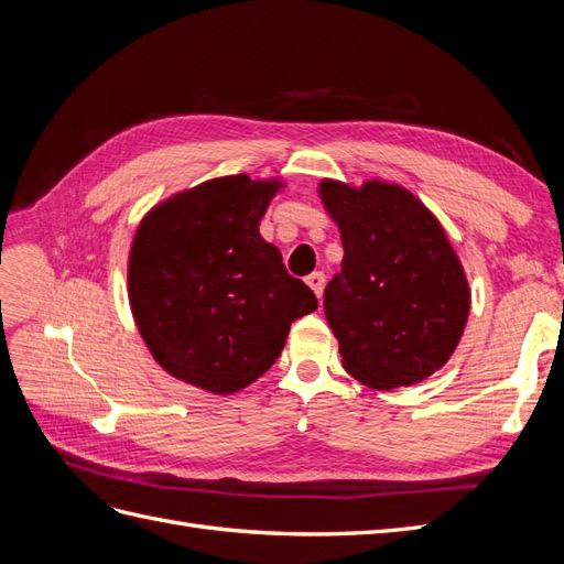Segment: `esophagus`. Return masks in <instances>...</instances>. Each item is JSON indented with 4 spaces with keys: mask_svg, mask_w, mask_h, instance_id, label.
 <instances>
[{
    "mask_svg": "<svg viewBox=\"0 0 564 564\" xmlns=\"http://www.w3.org/2000/svg\"><path fill=\"white\" fill-rule=\"evenodd\" d=\"M305 284H308L313 292H315V296L317 299H322V289H324V272H313V275H308L305 278Z\"/></svg>",
    "mask_w": 564,
    "mask_h": 564,
    "instance_id": "obj_1",
    "label": "esophagus"
}]
</instances>
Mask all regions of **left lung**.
Instances as JSON below:
<instances>
[{
	"label": "left lung",
	"instance_id": "obj_1",
	"mask_svg": "<svg viewBox=\"0 0 564 564\" xmlns=\"http://www.w3.org/2000/svg\"><path fill=\"white\" fill-rule=\"evenodd\" d=\"M344 242L324 313L340 365L377 390L412 386L447 365L464 336L470 286L435 214L406 187L319 181Z\"/></svg>",
	"mask_w": 564,
	"mask_h": 564
}]
</instances>
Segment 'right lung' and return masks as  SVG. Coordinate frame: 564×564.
Segmentation results:
<instances>
[{"label": "right lung", "mask_w": 564, "mask_h": 564, "mask_svg": "<svg viewBox=\"0 0 564 564\" xmlns=\"http://www.w3.org/2000/svg\"><path fill=\"white\" fill-rule=\"evenodd\" d=\"M280 178L220 176L155 204L135 228L129 305L155 362L212 395L251 386L317 299L259 226Z\"/></svg>", "instance_id": "add662e5"}]
</instances>
